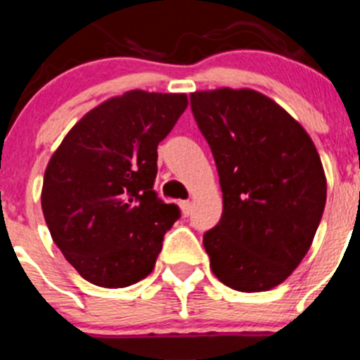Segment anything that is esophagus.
<instances>
[{"label":"esophagus","mask_w":360,"mask_h":360,"mask_svg":"<svg viewBox=\"0 0 360 360\" xmlns=\"http://www.w3.org/2000/svg\"><path fill=\"white\" fill-rule=\"evenodd\" d=\"M180 207H182V212L184 216H189L191 212H193V203L187 200V202H180Z\"/></svg>","instance_id":"1"}]
</instances>
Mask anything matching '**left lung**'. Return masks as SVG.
<instances>
[{"label":"left lung","mask_w":360,"mask_h":360,"mask_svg":"<svg viewBox=\"0 0 360 360\" xmlns=\"http://www.w3.org/2000/svg\"><path fill=\"white\" fill-rule=\"evenodd\" d=\"M191 110L224 193L221 218L203 234L212 272L234 290H270L294 272L319 227V153L299 122L254 90L196 91Z\"/></svg>","instance_id":"1"}]
</instances>
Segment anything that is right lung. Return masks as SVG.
<instances>
[{
	"label": "right lung",
	"mask_w": 360,
	"mask_h": 360,
	"mask_svg": "<svg viewBox=\"0 0 360 360\" xmlns=\"http://www.w3.org/2000/svg\"><path fill=\"white\" fill-rule=\"evenodd\" d=\"M186 108V95L128 91L86 113L50 158L44 221L86 281L122 288L151 274L180 218L153 189L157 148Z\"/></svg>",
	"instance_id": "right-lung-1"
}]
</instances>
